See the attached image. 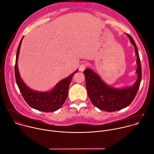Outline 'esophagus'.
<instances>
[{
    "instance_id": "34e87169",
    "label": "esophagus",
    "mask_w": 154,
    "mask_h": 154,
    "mask_svg": "<svg viewBox=\"0 0 154 154\" xmlns=\"http://www.w3.org/2000/svg\"><path fill=\"white\" fill-rule=\"evenodd\" d=\"M86 67V64H85V63H82V64L80 65V66H79V70H80V71H83L85 69Z\"/></svg>"
}]
</instances>
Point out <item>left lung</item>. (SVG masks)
<instances>
[{"label": "left lung", "mask_w": 154, "mask_h": 154, "mask_svg": "<svg viewBox=\"0 0 154 154\" xmlns=\"http://www.w3.org/2000/svg\"><path fill=\"white\" fill-rule=\"evenodd\" d=\"M127 35L135 47L137 57L138 68L136 72L138 79L132 87L115 89L106 85L92 69L87 68L84 71L88 94L92 103L106 112H114L128 106L135 97L141 80V66L138 49L132 37L128 34Z\"/></svg>", "instance_id": "8db88e82"}]
</instances>
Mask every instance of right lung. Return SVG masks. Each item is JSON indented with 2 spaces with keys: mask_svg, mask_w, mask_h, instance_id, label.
<instances>
[{
  "mask_svg": "<svg viewBox=\"0 0 154 154\" xmlns=\"http://www.w3.org/2000/svg\"><path fill=\"white\" fill-rule=\"evenodd\" d=\"M23 37L19 45L14 68L15 77L20 93L28 105L31 108L42 112H54L60 109L63 105L68 94V89L72 78L78 70L68 77L62 80L49 92H40L31 90L23 82L20 77L17 67V60L20 48Z\"/></svg>",
  "mask_w": 154,
  "mask_h": 154,
  "instance_id": "1",
  "label": "right lung"
}]
</instances>
